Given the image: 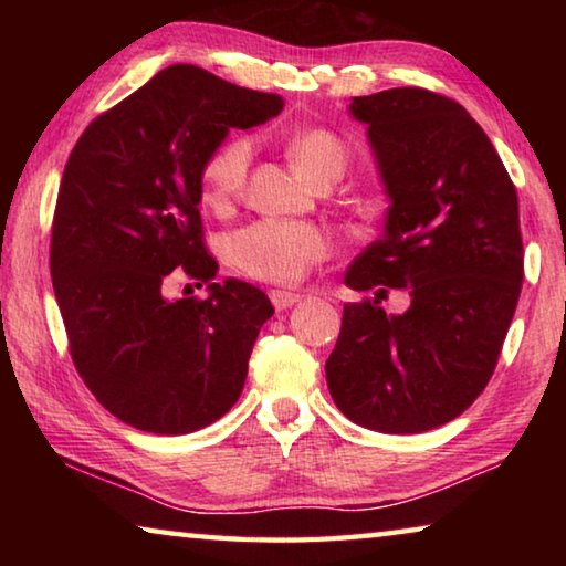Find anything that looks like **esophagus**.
I'll return each mask as SVG.
<instances>
[{"label":"esophagus","instance_id":"esophagus-1","mask_svg":"<svg viewBox=\"0 0 566 566\" xmlns=\"http://www.w3.org/2000/svg\"><path fill=\"white\" fill-rule=\"evenodd\" d=\"M270 300H272V304H274V310H276V312H284V310H292L294 304H300V302H302V296H300V294H294V292L274 290V292H270Z\"/></svg>","mask_w":566,"mask_h":566}]
</instances>
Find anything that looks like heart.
Segmentation results:
<instances>
[{"instance_id": "1", "label": "heart", "mask_w": 566, "mask_h": 566, "mask_svg": "<svg viewBox=\"0 0 566 566\" xmlns=\"http://www.w3.org/2000/svg\"><path fill=\"white\" fill-rule=\"evenodd\" d=\"M294 169L317 185L322 179H339L347 167V147L327 129H306L286 145ZM252 165V142L232 137L219 145L205 161V202L214 209L227 207L242 191ZM332 242L322 229L296 222L262 219L229 239V256L249 276L274 284H294L329 254Z\"/></svg>"}]
</instances>
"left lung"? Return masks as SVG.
Here are the masks:
<instances>
[{
    "instance_id": "1",
    "label": "left lung",
    "mask_w": 566,
    "mask_h": 566,
    "mask_svg": "<svg viewBox=\"0 0 566 566\" xmlns=\"http://www.w3.org/2000/svg\"><path fill=\"white\" fill-rule=\"evenodd\" d=\"M349 117L387 195L381 237L344 284L375 300L344 304L327 364L334 405L354 424L419 434L482 395L524 280L520 205L484 129L462 104L399 87L354 97ZM385 285L410 306L387 315Z\"/></svg>"
}]
</instances>
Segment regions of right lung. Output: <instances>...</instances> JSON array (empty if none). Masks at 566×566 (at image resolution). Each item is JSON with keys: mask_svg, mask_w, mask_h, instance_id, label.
<instances>
[{"mask_svg": "<svg viewBox=\"0 0 566 566\" xmlns=\"http://www.w3.org/2000/svg\"><path fill=\"white\" fill-rule=\"evenodd\" d=\"M282 112L276 94L191 64L157 72L94 119L64 167L52 284L74 367L104 409L151 434H189L242 395L249 354L274 306L205 252L202 171L229 129ZM205 301H167L174 270Z\"/></svg>", "mask_w": 566, "mask_h": 566, "instance_id": "obj_1", "label": "right lung"}]
</instances>
